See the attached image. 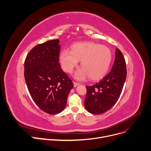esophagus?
Returning <instances> with one entry per match:
<instances>
[{
	"instance_id": "obj_1",
	"label": "esophagus",
	"mask_w": 151,
	"mask_h": 151,
	"mask_svg": "<svg viewBox=\"0 0 151 151\" xmlns=\"http://www.w3.org/2000/svg\"><path fill=\"white\" fill-rule=\"evenodd\" d=\"M79 84L78 83H76L75 81H73V85H74V87H76L77 86H78Z\"/></svg>"
}]
</instances>
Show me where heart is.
I'll use <instances>...</instances> for the list:
<instances>
[{
	"label": "heart",
	"mask_w": 151,
	"mask_h": 151,
	"mask_svg": "<svg viewBox=\"0 0 151 151\" xmlns=\"http://www.w3.org/2000/svg\"><path fill=\"white\" fill-rule=\"evenodd\" d=\"M112 60V53L105 45L93 42H78L71 47V51L65 49L61 52L59 61L64 71L71 73L81 61L82 68L75 73V78L83 80L88 76L98 80L107 73Z\"/></svg>",
	"instance_id": "obj_1"
}]
</instances>
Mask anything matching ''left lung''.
Masks as SVG:
<instances>
[{
	"mask_svg": "<svg viewBox=\"0 0 151 151\" xmlns=\"http://www.w3.org/2000/svg\"><path fill=\"white\" fill-rule=\"evenodd\" d=\"M126 75L125 59L122 52L116 48L111 71L98 83L86 86L84 106L87 111L101 114L111 109L122 93Z\"/></svg>",
	"mask_w": 151,
	"mask_h": 151,
	"instance_id": "1",
	"label": "left lung"
}]
</instances>
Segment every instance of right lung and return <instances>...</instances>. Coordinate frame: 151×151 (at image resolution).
<instances>
[{"label":"right lung","mask_w":151,"mask_h":151,"mask_svg":"<svg viewBox=\"0 0 151 151\" xmlns=\"http://www.w3.org/2000/svg\"><path fill=\"white\" fill-rule=\"evenodd\" d=\"M59 42L53 39L36 45L24 63V77L30 95L40 109L52 115L64 110L73 87L59 63Z\"/></svg>","instance_id":"1"}]
</instances>
